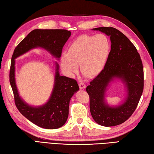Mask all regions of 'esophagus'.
<instances>
[{
  "instance_id": "1",
  "label": "esophagus",
  "mask_w": 154,
  "mask_h": 154,
  "mask_svg": "<svg viewBox=\"0 0 154 154\" xmlns=\"http://www.w3.org/2000/svg\"><path fill=\"white\" fill-rule=\"evenodd\" d=\"M79 88L81 89H85V87H86L85 84L83 83H80L79 84Z\"/></svg>"
}]
</instances>
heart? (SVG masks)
Wrapping results in <instances>:
<instances>
[{
    "label": "heart",
    "instance_id": "heart-1",
    "mask_svg": "<svg viewBox=\"0 0 154 154\" xmlns=\"http://www.w3.org/2000/svg\"><path fill=\"white\" fill-rule=\"evenodd\" d=\"M111 51V42L104 34L82 35L69 46L66 54L61 55V69L69 77L77 73L80 65L85 76H97L105 67Z\"/></svg>",
    "mask_w": 154,
    "mask_h": 154
}]
</instances>
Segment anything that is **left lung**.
Instances as JSON below:
<instances>
[{
  "label": "left lung",
  "mask_w": 154,
  "mask_h": 154,
  "mask_svg": "<svg viewBox=\"0 0 154 154\" xmlns=\"http://www.w3.org/2000/svg\"><path fill=\"white\" fill-rule=\"evenodd\" d=\"M93 30L110 36L111 51L105 67L86 89L90 99L91 114L101 126H117L132 116L141 98L143 90L142 60L134 45L119 30L112 27ZM115 79L125 85L127 96L122 104L110 107L105 101V93L109 83Z\"/></svg>",
  "instance_id": "1"
}]
</instances>
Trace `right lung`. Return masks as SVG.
<instances>
[{
  "instance_id": "right-lung-1",
  "label": "right lung",
  "mask_w": 154,
  "mask_h": 154,
  "mask_svg": "<svg viewBox=\"0 0 154 154\" xmlns=\"http://www.w3.org/2000/svg\"><path fill=\"white\" fill-rule=\"evenodd\" d=\"M71 34L70 31L62 29H35L20 42L12 56L9 77L16 106L23 116L35 125L43 128L57 129L64 125L69 115L71 98L79 89V85L75 79L60 76L59 65L56 62L54 86L50 99L42 106L29 105L20 97L16 87L15 59L36 48H44L54 57L59 59L61 57L63 45Z\"/></svg>"
}]
</instances>
